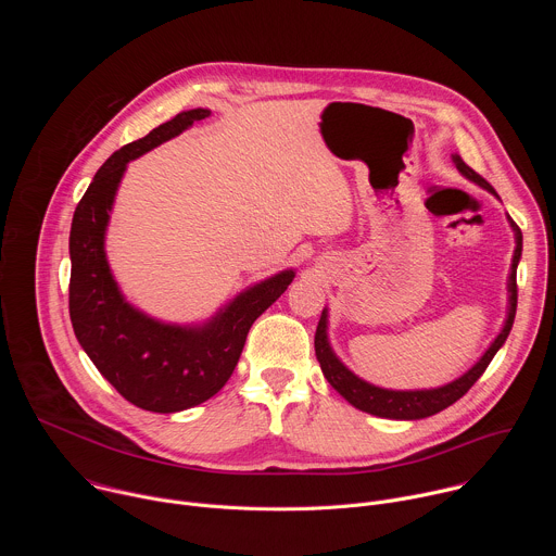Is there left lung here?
<instances>
[{
  "instance_id": "1",
  "label": "left lung",
  "mask_w": 556,
  "mask_h": 556,
  "mask_svg": "<svg viewBox=\"0 0 556 556\" xmlns=\"http://www.w3.org/2000/svg\"><path fill=\"white\" fill-rule=\"evenodd\" d=\"M453 163L457 167V172L468 178L470 182H475L478 187L486 189L489 193H493L495 198H500L495 193V189L480 176L475 174L457 153L451 155ZM510 228L515 232V253H513V264H510V275H508V312H506V321L502 332L495 337V341L491 343V348L482 354V358L475 363L468 371H464L459 378L442 384V387H431V389H384V387H376L363 378H358L352 369H348L341 358L334 354L330 339H328V307H324L319 326H316V334H314V352H316V361L321 365L324 376L328 378V382L343 395V399L354 405L356 409L378 416V418H389V420H422L429 418L433 414H440L442 409L451 407L453 403H457L462 395L478 382V378L486 371L489 363L493 361V356L500 352V348L506 343L513 321H515V312H517V264L521 260V230L519 226L510 219Z\"/></svg>"
}]
</instances>
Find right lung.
<instances>
[{
    "mask_svg": "<svg viewBox=\"0 0 556 556\" xmlns=\"http://www.w3.org/2000/svg\"><path fill=\"white\" fill-rule=\"evenodd\" d=\"M211 116L198 108L114 151L78 202L70 228V319L74 334L105 380L131 405L176 414L215 395L242 356L257 316L292 283L281 270L219 307L208 321L178 326L157 321L121 292L105 253V232L127 165L193 123Z\"/></svg>",
    "mask_w": 556,
    "mask_h": 556,
    "instance_id": "1",
    "label": "right lung"
}]
</instances>
